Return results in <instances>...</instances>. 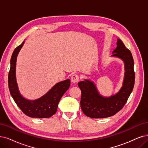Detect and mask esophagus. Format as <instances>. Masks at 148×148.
Listing matches in <instances>:
<instances>
[{
    "instance_id": "esophagus-1",
    "label": "esophagus",
    "mask_w": 148,
    "mask_h": 148,
    "mask_svg": "<svg viewBox=\"0 0 148 148\" xmlns=\"http://www.w3.org/2000/svg\"><path fill=\"white\" fill-rule=\"evenodd\" d=\"M71 82H72L73 83L75 84V83H77V82L79 80V75L77 74H73L72 76H71Z\"/></svg>"
}]
</instances>
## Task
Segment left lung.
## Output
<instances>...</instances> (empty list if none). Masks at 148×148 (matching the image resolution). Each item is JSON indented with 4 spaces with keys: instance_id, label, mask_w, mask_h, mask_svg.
Wrapping results in <instances>:
<instances>
[{
    "instance_id": "obj_1",
    "label": "left lung",
    "mask_w": 148,
    "mask_h": 148,
    "mask_svg": "<svg viewBox=\"0 0 148 148\" xmlns=\"http://www.w3.org/2000/svg\"><path fill=\"white\" fill-rule=\"evenodd\" d=\"M112 57L122 60L125 70L123 85L117 93L104 97L100 95L93 82L85 79L78 83L82 92L81 108L87 116L104 118L113 116L123 108L133 90L135 76L132 53L120 39H118Z\"/></svg>"
}]
</instances>
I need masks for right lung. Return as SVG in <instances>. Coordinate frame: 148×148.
I'll return each instance as SVG.
<instances>
[{
	"label": "right lung",
	"instance_id": "1",
	"mask_svg": "<svg viewBox=\"0 0 148 148\" xmlns=\"http://www.w3.org/2000/svg\"><path fill=\"white\" fill-rule=\"evenodd\" d=\"M25 41L16 47L10 60L8 74V87L10 94L23 112L29 117L45 118L51 117L56 113L58 103L64 92L70 86V80L67 79L56 84L46 93L35 100H29L21 95L16 77V66L18 55Z\"/></svg>",
	"mask_w": 148,
	"mask_h": 148
}]
</instances>
